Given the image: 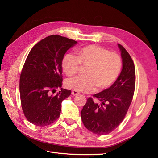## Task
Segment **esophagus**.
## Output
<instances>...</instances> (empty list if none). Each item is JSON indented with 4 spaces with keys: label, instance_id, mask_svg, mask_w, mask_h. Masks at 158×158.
I'll use <instances>...</instances> for the list:
<instances>
[{
    "label": "esophagus",
    "instance_id": "34e87169",
    "mask_svg": "<svg viewBox=\"0 0 158 158\" xmlns=\"http://www.w3.org/2000/svg\"><path fill=\"white\" fill-rule=\"evenodd\" d=\"M71 94H72L73 96H77V95L79 94V92L77 91H75V90H73Z\"/></svg>",
    "mask_w": 158,
    "mask_h": 158
}]
</instances>
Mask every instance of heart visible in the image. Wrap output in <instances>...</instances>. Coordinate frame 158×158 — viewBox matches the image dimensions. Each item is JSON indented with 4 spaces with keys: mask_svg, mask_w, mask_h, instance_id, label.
<instances>
[{
    "mask_svg": "<svg viewBox=\"0 0 158 158\" xmlns=\"http://www.w3.org/2000/svg\"><path fill=\"white\" fill-rule=\"evenodd\" d=\"M79 63L88 66L85 75L69 79L66 85L77 92L88 93L110 88L118 78L122 67L120 56L99 46L90 45L77 50V57L66 53L62 60V68L66 75L77 72Z\"/></svg>",
    "mask_w": 158,
    "mask_h": 158,
    "instance_id": "obj_1",
    "label": "heart"
}]
</instances>
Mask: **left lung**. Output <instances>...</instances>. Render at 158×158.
I'll use <instances>...</instances> for the list:
<instances>
[{
  "instance_id": "1",
  "label": "left lung",
  "mask_w": 158,
  "mask_h": 158,
  "mask_svg": "<svg viewBox=\"0 0 158 158\" xmlns=\"http://www.w3.org/2000/svg\"><path fill=\"white\" fill-rule=\"evenodd\" d=\"M122 60V69L110 88L94 95L100 103L89 98L81 112L82 122L88 130L105 135L117 128L125 117L135 89V67L125 48L117 44Z\"/></svg>"
}]
</instances>
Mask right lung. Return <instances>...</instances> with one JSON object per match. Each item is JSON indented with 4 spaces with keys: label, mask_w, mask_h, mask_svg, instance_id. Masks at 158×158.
<instances>
[{
    "label": "right lung",
    "mask_w": 158,
    "mask_h": 158,
    "mask_svg": "<svg viewBox=\"0 0 158 158\" xmlns=\"http://www.w3.org/2000/svg\"><path fill=\"white\" fill-rule=\"evenodd\" d=\"M77 43L51 35L36 43L28 55L20 75L19 93L23 112L34 125L46 126L59 118L62 102L71 94L62 88V60ZM58 87L61 91L52 95Z\"/></svg>",
    "instance_id": "obj_1"
}]
</instances>
